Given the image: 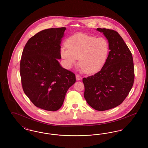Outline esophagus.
<instances>
[{
    "mask_svg": "<svg viewBox=\"0 0 148 148\" xmlns=\"http://www.w3.org/2000/svg\"><path fill=\"white\" fill-rule=\"evenodd\" d=\"M76 79H77V80H80L82 79V77H81V76H80V75L77 74H76Z\"/></svg>",
    "mask_w": 148,
    "mask_h": 148,
    "instance_id": "34e87169",
    "label": "esophagus"
}]
</instances>
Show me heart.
I'll list each match as a JSON object with an SVG mask.
<instances>
[{
    "label": "heart",
    "mask_w": 148,
    "mask_h": 148,
    "mask_svg": "<svg viewBox=\"0 0 148 148\" xmlns=\"http://www.w3.org/2000/svg\"><path fill=\"white\" fill-rule=\"evenodd\" d=\"M66 47L60 50L61 56L67 68L79 64L85 73H92L100 69L106 62L109 52V44L103 37L95 38L85 34L71 37Z\"/></svg>",
    "instance_id": "b5f03b06"
}]
</instances>
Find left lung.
Here are the masks:
<instances>
[{"instance_id": "1", "label": "left lung", "mask_w": 148, "mask_h": 148, "mask_svg": "<svg viewBox=\"0 0 148 148\" xmlns=\"http://www.w3.org/2000/svg\"><path fill=\"white\" fill-rule=\"evenodd\" d=\"M97 30L108 40L110 51L101 69L83 79L84 97L93 109L104 111L119 106L128 95L134 84V63L130 50L117 32Z\"/></svg>"}]
</instances>
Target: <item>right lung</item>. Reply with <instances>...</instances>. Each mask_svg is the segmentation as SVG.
I'll return each mask as SVG.
<instances>
[{
  "mask_svg": "<svg viewBox=\"0 0 148 148\" xmlns=\"http://www.w3.org/2000/svg\"><path fill=\"white\" fill-rule=\"evenodd\" d=\"M65 27L47 29L33 36L23 50L20 74L24 93L34 106L54 112L75 83V74L62 68L60 43Z\"/></svg>",
  "mask_w": 148,
  "mask_h": 148,
  "instance_id": "1",
  "label": "right lung"
}]
</instances>
